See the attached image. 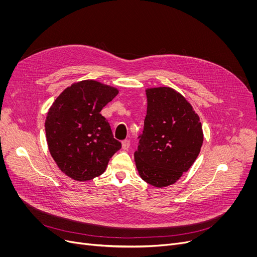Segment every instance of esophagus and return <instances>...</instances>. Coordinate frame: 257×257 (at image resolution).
<instances>
[{
  "mask_svg": "<svg viewBox=\"0 0 257 257\" xmlns=\"http://www.w3.org/2000/svg\"><path fill=\"white\" fill-rule=\"evenodd\" d=\"M129 147H130V141L129 140H125V141L121 142V148H123L124 150H128Z\"/></svg>",
  "mask_w": 257,
  "mask_h": 257,
  "instance_id": "obj_1",
  "label": "esophagus"
}]
</instances>
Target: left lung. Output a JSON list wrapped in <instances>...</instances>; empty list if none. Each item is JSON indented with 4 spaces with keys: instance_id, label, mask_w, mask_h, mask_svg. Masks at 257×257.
<instances>
[{
    "instance_id": "left-lung-1",
    "label": "left lung",
    "mask_w": 257,
    "mask_h": 257,
    "mask_svg": "<svg viewBox=\"0 0 257 257\" xmlns=\"http://www.w3.org/2000/svg\"><path fill=\"white\" fill-rule=\"evenodd\" d=\"M146 94L147 115L134 160L143 180L166 187L193 166L203 131L193 106L178 91L163 86L147 88Z\"/></svg>"
}]
</instances>
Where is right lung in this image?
I'll return each instance as SVG.
<instances>
[{
  "mask_svg": "<svg viewBox=\"0 0 257 257\" xmlns=\"http://www.w3.org/2000/svg\"><path fill=\"white\" fill-rule=\"evenodd\" d=\"M117 93L115 87L83 80L66 87L50 107L45 123L49 151L66 176L76 181L98 177L120 149L100 113Z\"/></svg>",
  "mask_w": 257,
  "mask_h": 257,
  "instance_id": "obj_1",
  "label": "right lung"
}]
</instances>
